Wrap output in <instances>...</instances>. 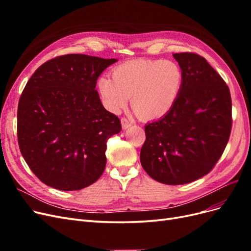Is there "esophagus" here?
I'll return each mask as SVG.
<instances>
[{
    "label": "esophagus",
    "instance_id": "esophagus-1",
    "mask_svg": "<svg viewBox=\"0 0 251 251\" xmlns=\"http://www.w3.org/2000/svg\"><path fill=\"white\" fill-rule=\"evenodd\" d=\"M132 126V123L130 120H127L126 118H121V126H123L124 130H126Z\"/></svg>",
    "mask_w": 251,
    "mask_h": 251
}]
</instances>
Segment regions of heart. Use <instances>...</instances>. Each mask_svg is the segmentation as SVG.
Masks as SVG:
<instances>
[{"label":"heart","mask_w":251,"mask_h":251,"mask_svg":"<svg viewBox=\"0 0 251 251\" xmlns=\"http://www.w3.org/2000/svg\"><path fill=\"white\" fill-rule=\"evenodd\" d=\"M183 72L172 60L133 59L115 67L112 78L101 76L98 91L105 107L117 113L131 97L133 110L143 119L164 116L178 100Z\"/></svg>","instance_id":"heart-1"}]
</instances>
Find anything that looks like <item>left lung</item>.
<instances>
[{
  "label": "left lung",
  "mask_w": 251,
  "mask_h": 251,
  "mask_svg": "<svg viewBox=\"0 0 251 251\" xmlns=\"http://www.w3.org/2000/svg\"><path fill=\"white\" fill-rule=\"evenodd\" d=\"M183 86L169 113L144 126L140 162L151 178L186 184L207 175L228 142L231 97L223 78L196 53H175Z\"/></svg>",
  "instance_id": "left-lung-1"
}]
</instances>
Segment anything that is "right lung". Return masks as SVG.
Segmentation results:
<instances>
[{
	"label": "right lung",
	"instance_id": "1",
	"mask_svg": "<svg viewBox=\"0 0 251 251\" xmlns=\"http://www.w3.org/2000/svg\"><path fill=\"white\" fill-rule=\"evenodd\" d=\"M117 59L67 54L43 64L20 97L18 140L28 166L43 183L78 191L100 179L107 140L121 131L103 108L97 78Z\"/></svg>",
	"mask_w": 251,
	"mask_h": 251
}]
</instances>
